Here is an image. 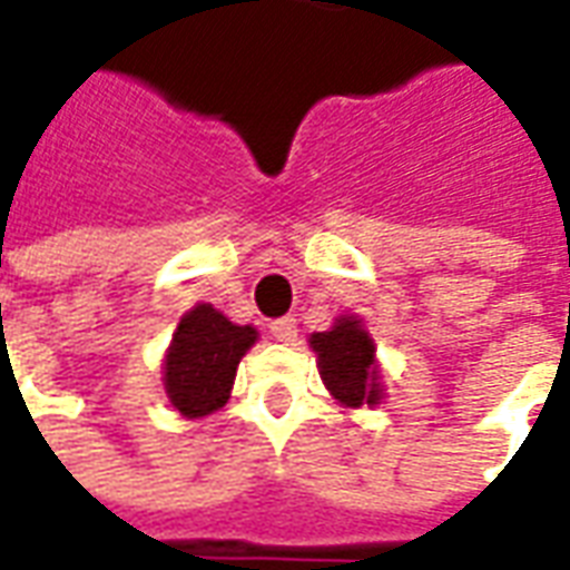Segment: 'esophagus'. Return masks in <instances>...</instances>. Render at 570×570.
<instances>
[{
	"label": "esophagus",
	"instance_id": "esophagus-1",
	"mask_svg": "<svg viewBox=\"0 0 570 570\" xmlns=\"http://www.w3.org/2000/svg\"><path fill=\"white\" fill-rule=\"evenodd\" d=\"M268 333H272L277 342L289 345V342H296L298 326H296V321H293V317H281V321H274L272 326H268Z\"/></svg>",
	"mask_w": 570,
	"mask_h": 570
}]
</instances>
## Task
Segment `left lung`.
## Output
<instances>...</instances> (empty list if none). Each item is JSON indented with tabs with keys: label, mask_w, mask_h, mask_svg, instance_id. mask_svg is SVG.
Returning a JSON list of instances; mask_svg holds the SVG:
<instances>
[{
	"label": "left lung",
	"mask_w": 570,
	"mask_h": 570,
	"mask_svg": "<svg viewBox=\"0 0 570 570\" xmlns=\"http://www.w3.org/2000/svg\"><path fill=\"white\" fill-rule=\"evenodd\" d=\"M311 347L321 357V375L335 400L345 406H375L379 375H375V345L370 333L354 317H342L330 333L311 335Z\"/></svg>",
	"instance_id": "1"
}]
</instances>
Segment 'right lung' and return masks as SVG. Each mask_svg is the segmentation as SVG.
Wrapping results in <instances>:
<instances>
[{
	"instance_id": "1",
	"label": "right lung",
	"mask_w": 570,
	"mask_h": 570,
	"mask_svg": "<svg viewBox=\"0 0 570 570\" xmlns=\"http://www.w3.org/2000/svg\"><path fill=\"white\" fill-rule=\"evenodd\" d=\"M256 342L253 326H237L213 305H198L179 321L164 360V387L183 415L200 419L225 406L240 357Z\"/></svg>"
}]
</instances>
